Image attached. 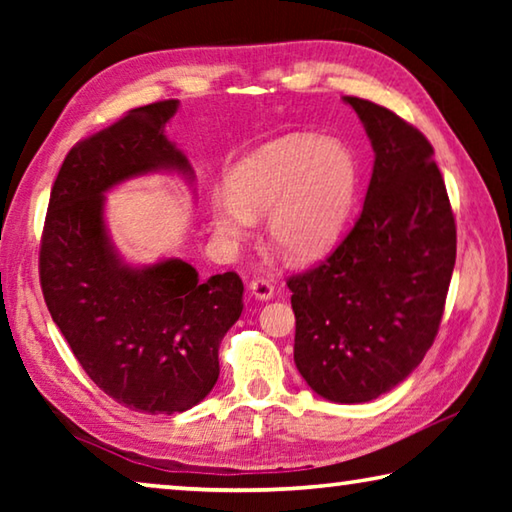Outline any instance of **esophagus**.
<instances>
[{"label": "esophagus", "instance_id": "obj_1", "mask_svg": "<svg viewBox=\"0 0 512 512\" xmlns=\"http://www.w3.org/2000/svg\"><path fill=\"white\" fill-rule=\"evenodd\" d=\"M273 291H275L273 282L264 280V277H255V280L250 282V293H253L257 300H271Z\"/></svg>", "mask_w": 512, "mask_h": 512}]
</instances>
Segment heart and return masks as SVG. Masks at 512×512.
<instances>
[{
	"instance_id": "obj_1",
	"label": "heart",
	"mask_w": 512,
	"mask_h": 512,
	"mask_svg": "<svg viewBox=\"0 0 512 512\" xmlns=\"http://www.w3.org/2000/svg\"><path fill=\"white\" fill-rule=\"evenodd\" d=\"M228 194H214L216 237L235 244L248 237L255 216L268 212L266 235L277 253L309 262L336 244L352 212L359 167L339 140L287 135L259 146L225 176Z\"/></svg>"
}]
</instances>
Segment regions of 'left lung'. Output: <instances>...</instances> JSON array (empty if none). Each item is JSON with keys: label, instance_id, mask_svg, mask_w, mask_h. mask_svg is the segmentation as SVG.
I'll return each instance as SVG.
<instances>
[{"label": "left lung", "instance_id": "1", "mask_svg": "<svg viewBox=\"0 0 512 512\" xmlns=\"http://www.w3.org/2000/svg\"><path fill=\"white\" fill-rule=\"evenodd\" d=\"M343 101L375 151L366 201L334 253L287 287L300 375L329 402L361 404L409 377L433 345L456 262V223L427 137L384 106Z\"/></svg>", "mask_w": 512, "mask_h": 512}]
</instances>
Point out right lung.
<instances>
[{
	"label": "right lung",
	"mask_w": 512,
	"mask_h": 512,
	"mask_svg": "<svg viewBox=\"0 0 512 512\" xmlns=\"http://www.w3.org/2000/svg\"><path fill=\"white\" fill-rule=\"evenodd\" d=\"M178 101L135 108L67 153L51 187L40 241V287L76 361L133 411L192 409L219 379V345L244 309L235 271L201 280L178 257L126 264L103 221L106 194L124 180L180 171L187 155L164 135Z\"/></svg>",
	"instance_id": "right-lung-1"
}]
</instances>
